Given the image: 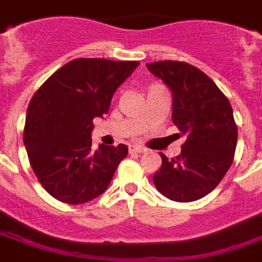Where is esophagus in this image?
<instances>
[{
  "mask_svg": "<svg viewBox=\"0 0 262 262\" xmlns=\"http://www.w3.org/2000/svg\"><path fill=\"white\" fill-rule=\"evenodd\" d=\"M129 151L130 153H144V151H146V149H144V147H141V146H130L129 147Z\"/></svg>",
  "mask_w": 262,
  "mask_h": 262,
  "instance_id": "obj_1",
  "label": "esophagus"
}]
</instances>
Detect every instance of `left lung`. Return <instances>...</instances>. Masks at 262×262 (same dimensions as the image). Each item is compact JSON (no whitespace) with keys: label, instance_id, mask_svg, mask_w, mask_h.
Wrapping results in <instances>:
<instances>
[{"label":"left lung","instance_id":"obj_1","mask_svg":"<svg viewBox=\"0 0 262 262\" xmlns=\"http://www.w3.org/2000/svg\"><path fill=\"white\" fill-rule=\"evenodd\" d=\"M147 70L167 85L172 97V122L186 138L182 151L153 175L162 195L194 202L210 194L231 167L237 126L228 99L199 68L183 62L147 63Z\"/></svg>","mask_w":262,"mask_h":262}]
</instances>
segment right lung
Instances as JSON below:
<instances>
[{
    "instance_id": "add662e5",
    "label": "right lung",
    "mask_w": 262,
    "mask_h": 262,
    "mask_svg": "<svg viewBox=\"0 0 262 262\" xmlns=\"http://www.w3.org/2000/svg\"><path fill=\"white\" fill-rule=\"evenodd\" d=\"M138 64L75 59L36 91L27 108L24 144L36 178L51 196L81 204L108 188L128 146L92 149L93 118L108 113L115 92Z\"/></svg>"
}]
</instances>
